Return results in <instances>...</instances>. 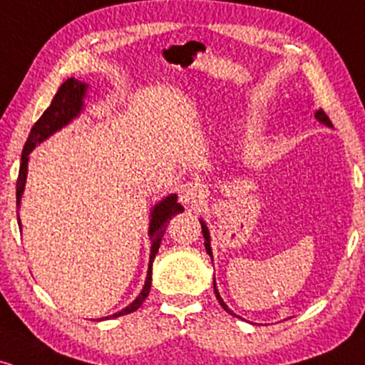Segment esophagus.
I'll return each mask as SVG.
<instances>
[{
  "mask_svg": "<svg viewBox=\"0 0 365 365\" xmlns=\"http://www.w3.org/2000/svg\"><path fill=\"white\" fill-rule=\"evenodd\" d=\"M178 197L180 202L185 204L187 207H192L204 197V188L195 182H185L178 187Z\"/></svg>",
  "mask_w": 365,
  "mask_h": 365,
  "instance_id": "1",
  "label": "esophagus"
}]
</instances>
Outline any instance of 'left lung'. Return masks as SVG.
I'll list each match as a JSON object with an SVG mask.
<instances>
[{
  "instance_id": "left-lung-1",
  "label": "left lung",
  "mask_w": 365,
  "mask_h": 365,
  "mask_svg": "<svg viewBox=\"0 0 365 365\" xmlns=\"http://www.w3.org/2000/svg\"><path fill=\"white\" fill-rule=\"evenodd\" d=\"M316 118H317V120H319V121H322V123H326V125H328V127H333V125H331V120L328 118V115H326V113H324V111H322V110H319V111H316ZM200 225H202V235H204V238H206V242H204V245H206V250H207V254H209V255H211V259H212V252H211V245H209V232H207L206 225H204V221H202V223H200ZM215 293H216V299H217V302H220V304H221V307H223L226 312L233 314V312H232V311H230V309H228V305H226V304L223 302V299H221V297H220V293H217V290H216V282H215ZM233 316H235V314H233Z\"/></svg>"
}]
</instances>
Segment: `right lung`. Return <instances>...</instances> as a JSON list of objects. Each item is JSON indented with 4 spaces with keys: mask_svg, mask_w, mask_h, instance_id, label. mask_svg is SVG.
Listing matches in <instances>:
<instances>
[{
    "mask_svg": "<svg viewBox=\"0 0 365 365\" xmlns=\"http://www.w3.org/2000/svg\"><path fill=\"white\" fill-rule=\"evenodd\" d=\"M86 83L78 82L77 78H68L61 83V87L58 89L56 96L53 98L49 108L43 113L39 120L36 121L34 127H32L31 133H29L27 142H25L24 150H22V163H20L19 170V178H16V207L20 206V199H22L24 187H25V178H27V161L31 150L36 148V144L48 139L51 133L65 127L70 120L75 118L82 110V99L86 96ZM183 207L177 202V195L166 197L163 202H159L154 211L150 212V225H149V235H150V257H149V269H148V278H145V284L142 288L135 300L128 305V307L121 309L120 312L113 314V316L104 317V319H115V317L125 316L140 307L142 302L148 299L149 290H150V279H153V262L156 257L159 245H161L163 235L166 232V226H168L170 220L178 212H182ZM16 220L20 221L19 212H16Z\"/></svg>",
    "mask_w": 365,
    "mask_h": 365,
    "instance_id": "right-lung-1",
    "label": "right lung"
}]
</instances>
